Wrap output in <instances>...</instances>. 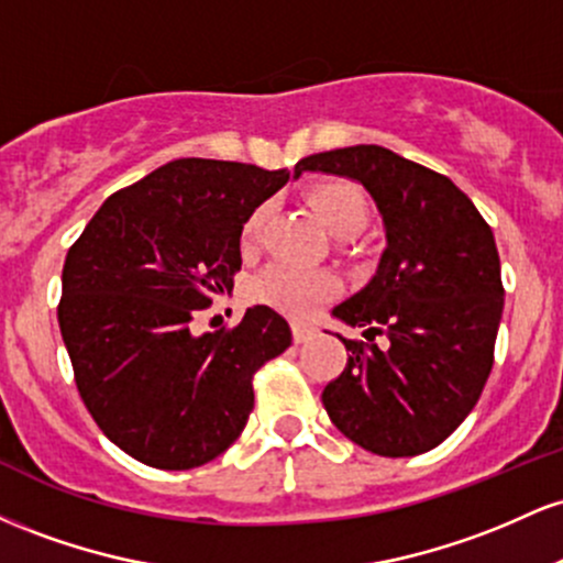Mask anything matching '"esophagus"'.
Listing matches in <instances>:
<instances>
[{
    "instance_id": "obj_1",
    "label": "esophagus",
    "mask_w": 563,
    "mask_h": 563,
    "mask_svg": "<svg viewBox=\"0 0 563 563\" xmlns=\"http://www.w3.org/2000/svg\"><path fill=\"white\" fill-rule=\"evenodd\" d=\"M312 335H314V328L301 325V322H296V325H294V341H296V344H303V341H309Z\"/></svg>"
}]
</instances>
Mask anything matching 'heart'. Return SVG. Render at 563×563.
Masks as SVG:
<instances>
[{
    "instance_id": "heart-1",
    "label": "heart",
    "mask_w": 563,
    "mask_h": 563,
    "mask_svg": "<svg viewBox=\"0 0 563 563\" xmlns=\"http://www.w3.org/2000/svg\"><path fill=\"white\" fill-rule=\"evenodd\" d=\"M307 200L318 211L320 222L335 238H354L367 224V198L349 179H325L307 190ZM269 206L262 203L245 217L241 228L243 249H251L260 238ZM339 290V283L325 269H303L296 264H269L262 275L254 277L249 294L256 303L273 307L290 318H312L322 301Z\"/></svg>"
}]
</instances>
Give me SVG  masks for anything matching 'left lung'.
Returning a JSON list of instances; mask_svg holds the SVG:
<instances>
[{"instance_id":"1","label":"left lung","mask_w":563,"mask_h":563,"mask_svg":"<svg viewBox=\"0 0 563 563\" xmlns=\"http://www.w3.org/2000/svg\"><path fill=\"white\" fill-rule=\"evenodd\" d=\"M301 172L363 183L386 228L373 280L333 309L367 341H386L341 339L352 354L322 405L341 434L376 455L434 450L479 402L495 363L503 280L493 228L450 177L380 145L314 153L296 164Z\"/></svg>"}]
</instances>
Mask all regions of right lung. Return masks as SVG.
<instances>
[{"instance_id": "add662e5", "label": "right lung", "mask_w": 563, "mask_h": 563, "mask_svg": "<svg viewBox=\"0 0 563 563\" xmlns=\"http://www.w3.org/2000/svg\"><path fill=\"white\" fill-rule=\"evenodd\" d=\"M288 177L238 161H169L113 192L68 249L57 322L76 389L134 461L187 471L222 455L254 410V373L290 346L269 307L192 333L241 269L245 217Z\"/></svg>"}]
</instances>
